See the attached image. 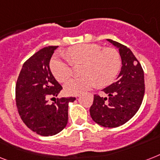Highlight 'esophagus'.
Returning a JSON list of instances; mask_svg holds the SVG:
<instances>
[{"mask_svg": "<svg viewBox=\"0 0 160 160\" xmlns=\"http://www.w3.org/2000/svg\"><path fill=\"white\" fill-rule=\"evenodd\" d=\"M78 97H80V96H78Z\"/></svg>", "mask_w": 160, "mask_h": 160, "instance_id": "obj_1", "label": "esophagus"}]
</instances>
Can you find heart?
<instances>
[{"label":"heart","instance_id":"heart-1","mask_svg":"<svg viewBox=\"0 0 160 160\" xmlns=\"http://www.w3.org/2000/svg\"><path fill=\"white\" fill-rule=\"evenodd\" d=\"M66 56L54 58L50 62V69L54 77L65 82L73 73L74 65L84 64L82 77L69 80L64 89L67 94L79 95L94 86L111 84L118 76L121 68V58L115 49L102 48L98 44L84 43L71 47Z\"/></svg>","mask_w":160,"mask_h":160}]
</instances>
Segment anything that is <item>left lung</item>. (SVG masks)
Returning <instances> with one entry per match:
<instances>
[{
    "label": "left lung",
    "mask_w": 160,
    "mask_h": 160,
    "mask_svg": "<svg viewBox=\"0 0 160 160\" xmlns=\"http://www.w3.org/2000/svg\"><path fill=\"white\" fill-rule=\"evenodd\" d=\"M119 51L122 69L116 82L102 89L108 97L95 94L89 112L97 124L118 127L137 112L145 94L144 71L132 52L125 45L107 39Z\"/></svg>",
    "instance_id": "1"
}]
</instances>
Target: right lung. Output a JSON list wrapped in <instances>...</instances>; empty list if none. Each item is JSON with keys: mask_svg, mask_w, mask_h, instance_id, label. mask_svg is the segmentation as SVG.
Returning <instances> with one entry per match:
<instances>
[{"mask_svg": "<svg viewBox=\"0 0 160 160\" xmlns=\"http://www.w3.org/2000/svg\"><path fill=\"white\" fill-rule=\"evenodd\" d=\"M58 48L46 47L28 58L15 86L17 109L22 121L33 132L43 136H54L64 129L68 122L69 102L76 100L69 97L57 98L52 104L48 102L49 97H57L62 89L49 67Z\"/></svg>", "mask_w": 160, "mask_h": 160, "instance_id": "obj_1", "label": "right lung"}]
</instances>
